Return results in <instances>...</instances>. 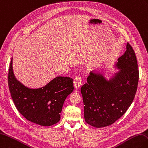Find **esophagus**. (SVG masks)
Instances as JSON below:
<instances>
[{"instance_id":"esophagus-1","label":"esophagus","mask_w":148,"mask_h":148,"mask_svg":"<svg viewBox=\"0 0 148 148\" xmlns=\"http://www.w3.org/2000/svg\"><path fill=\"white\" fill-rule=\"evenodd\" d=\"M82 78L81 77H77L75 78L73 80V83H74V86L75 88H78L80 87V85L82 84Z\"/></svg>"}]
</instances>
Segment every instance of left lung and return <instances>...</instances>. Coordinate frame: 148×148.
Segmentation results:
<instances>
[{"label": "left lung", "instance_id": "obj_1", "mask_svg": "<svg viewBox=\"0 0 148 148\" xmlns=\"http://www.w3.org/2000/svg\"><path fill=\"white\" fill-rule=\"evenodd\" d=\"M116 65L120 71L109 81L92 71L87 83L81 87L84 119L91 126L113 124L125 113L135 97L139 73L135 52L129 43Z\"/></svg>", "mask_w": 148, "mask_h": 148}]
</instances>
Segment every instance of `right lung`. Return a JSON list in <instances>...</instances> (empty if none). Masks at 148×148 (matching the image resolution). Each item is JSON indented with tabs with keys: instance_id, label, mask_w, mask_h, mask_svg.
<instances>
[{
	"instance_id": "1",
	"label": "right lung",
	"mask_w": 148,
	"mask_h": 148,
	"mask_svg": "<svg viewBox=\"0 0 148 148\" xmlns=\"http://www.w3.org/2000/svg\"><path fill=\"white\" fill-rule=\"evenodd\" d=\"M12 59L8 81L11 97L19 112L26 119L42 126L58 123L66 98L73 91V79L58 77L44 87L29 88L16 80Z\"/></svg>"
}]
</instances>
